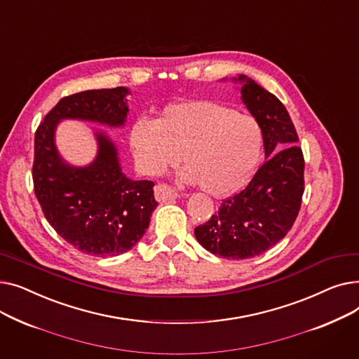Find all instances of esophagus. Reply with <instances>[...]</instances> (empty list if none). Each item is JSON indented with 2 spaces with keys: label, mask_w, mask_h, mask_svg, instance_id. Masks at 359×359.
Here are the masks:
<instances>
[{
  "label": "esophagus",
  "mask_w": 359,
  "mask_h": 359,
  "mask_svg": "<svg viewBox=\"0 0 359 359\" xmlns=\"http://www.w3.org/2000/svg\"><path fill=\"white\" fill-rule=\"evenodd\" d=\"M154 196L158 202H167V201H173L179 196L177 192H175L172 187H168L167 184H157L154 187Z\"/></svg>",
  "instance_id": "esophagus-1"
}]
</instances>
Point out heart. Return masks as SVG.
I'll use <instances>...</instances> for the list:
<instances>
[{
	"mask_svg": "<svg viewBox=\"0 0 359 359\" xmlns=\"http://www.w3.org/2000/svg\"><path fill=\"white\" fill-rule=\"evenodd\" d=\"M129 142L144 173L157 176L182 156L183 179L214 196L246 184L259 161L262 129L248 113L214 100H183L163 107L156 121L141 118Z\"/></svg>",
	"mask_w": 359,
	"mask_h": 359,
	"instance_id": "obj_1",
	"label": "heart"
}]
</instances>
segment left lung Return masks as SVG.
<instances>
[{
  "label": "left lung",
  "mask_w": 359,
  "mask_h": 359,
  "mask_svg": "<svg viewBox=\"0 0 359 359\" xmlns=\"http://www.w3.org/2000/svg\"><path fill=\"white\" fill-rule=\"evenodd\" d=\"M241 99L260 125L268 160L246 187L224 199L210 221L198 225L202 246L225 259H249L266 252L294 225L304 194V156L285 106L272 93L248 80Z\"/></svg>",
  "instance_id": "left-lung-1"
}]
</instances>
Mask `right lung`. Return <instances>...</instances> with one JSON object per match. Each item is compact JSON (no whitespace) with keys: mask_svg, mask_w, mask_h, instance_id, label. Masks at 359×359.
I'll return each mask as SVG.
<instances>
[{"mask_svg":"<svg viewBox=\"0 0 359 359\" xmlns=\"http://www.w3.org/2000/svg\"><path fill=\"white\" fill-rule=\"evenodd\" d=\"M128 93L116 87L65 96L34 134L32 177L43 215L72 248L91 256H118L140 241L158 203L154 182L128 179L121 172L115 145L103 134H97L96 160L84 168L69 167L58 156L53 132L65 118L123 125Z\"/></svg>","mask_w":359,"mask_h":359,"instance_id":"add662e5","label":"right lung"}]
</instances>
